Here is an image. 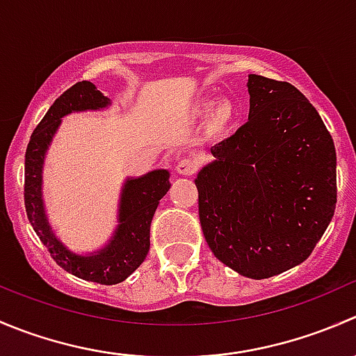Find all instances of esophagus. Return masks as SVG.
<instances>
[{"label": "esophagus", "instance_id": "obj_1", "mask_svg": "<svg viewBox=\"0 0 356 356\" xmlns=\"http://www.w3.org/2000/svg\"><path fill=\"white\" fill-rule=\"evenodd\" d=\"M198 167L200 163L195 158H181V160L177 161V165H175V170L181 175H193L198 172Z\"/></svg>", "mask_w": 356, "mask_h": 356}]
</instances>
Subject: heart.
I'll return each mask as SVG.
<instances>
[{
	"instance_id": "1",
	"label": "heart",
	"mask_w": 356,
	"mask_h": 356,
	"mask_svg": "<svg viewBox=\"0 0 356 356\" xmlns=\"http://www.w3.org/2000/svg\"><path fill=\"white\" fill-rule=\"evenodd\" d=\"M207 110H211V105H208ZM231 115H232L231 106H229V105L218 106L217 111H215V118H217V124H220V125L227 124L229 118H231Z\"/></svg>"
}]
</instances>
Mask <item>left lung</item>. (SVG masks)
Listing matches in <instances>:
<instances>
[{
	"mask_svg": "<svg viewBox=\"0 0 356 356\" xmlns=\"http://www.w3.org/2000/svg\"><path fill=\"white\" fill-rule=\"evenodd\" d=\"M250 115L200 170V222L211 253L250 279L307 260L336 210V148L289 82L250 74Z\"/></svg>",
	"mask_w": 356,
	"mask_h": 356,
	"instance_id": "1",
	"label": "left lung"
}]
</instances>
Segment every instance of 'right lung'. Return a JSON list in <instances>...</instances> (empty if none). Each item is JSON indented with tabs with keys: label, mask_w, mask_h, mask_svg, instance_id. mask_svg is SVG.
I'll return each mask as SVG.
<instances>
[{
	"label": "right lung",
	"mask_w": 356,
	"mask_h": 356,
	"mask_svg": "<svg viewBox=\"0 0 356 356\" xmlns=\"http://www.w3.org/2000/svg\"><path fill=\"white\" fill-rule=\"evenodd\" d=\"M110 99L89 81L77 82L55 99L31 136L25 152L24 200L29 222L53 260L84 281L118 284L145 261L149 251V225L160 200L170 189L167 170H153L138 179H127L122 188L118 207V227L110 243L92 254H77L60 241L49 225L42 203V163L46 149L60 122L72 111L106 108Z\"/></svg>",
	"instance_id": "right-lung-1"
}]
</instances>
